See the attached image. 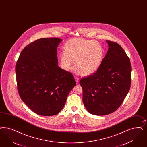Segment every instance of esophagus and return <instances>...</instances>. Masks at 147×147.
I'll list each match as a JSON object with an SVG mask.
<instances>
[{"label":"esophagus","instance_id":"34e87169","mask_svg":"<svg viewBox=\"0 0 147 147\" xmlns=\"http://www.w3.org/2000/svg\"><path fill=\"white\" fill-rule=\"evenodd\" d=\"M75 80H76V81L77 83H79V78L78 77L76 76V77H75Z\"/></svg>","mask_w":147,"mask_h":147}]
</instances>
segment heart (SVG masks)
Returning a JSON list of instances; mask_svg holds the SVG:
<instances>
[{
    "mask_svg": "<svg viewBox=\"0 0 147 147\" xmlns=\"http://www.w3.org/2000/svg\"><path fill=\"white\" fill-rule=\"evenodd\" d=\"M64 49L60 54V60L66 71H71L76 61V71L82 76H87L95 73L101 65L104 49L96 41L72 38L66 43Z\"/></svg>",
    "mask_w": 147,
    "mask_h": 147,
    "instance_id": "b5f03b06",
    "label": "heart"
}]
</instances>
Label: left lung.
I'll list each match as a JSON object with an SVG mask.
<instances>
[{
	"mask_svg": "<svg viewBox=\"0 0 147 147\" xmlns=\"http://www.w3.org/2000/svg\"><path fill=\"white\" fill-rule=\"evenodd\" d=\"M109 49L98 69L79 81L82 100L90 113L104 116L117 110L130 90L131 66L121 46L107 40Z\"/></svg>",
	"mask_w": 147,
	"mask_h": 147,
	"instance_id": "obj_1",
	"label": "left lung"
}]
</instances>
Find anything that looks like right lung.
<instances>
[{
    "label": "right lung",
    "mask_w": 147,
    "mask_h": 147,
    "mask_svg": "<svg viewBox=\"0 0 147 147\" xmlns=\"http://www.w3.org/2000/svg\"><path fill=\"white\" fill-rule=\"evenodd\" d=\"M59 38H43L22 50L16 65L17 90L21 99L41 116L61 111L76 82L71 72L58 66Z\"/></svg>",
    "instance_id": "1"
}]
</instances>
